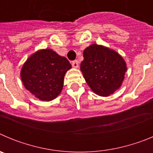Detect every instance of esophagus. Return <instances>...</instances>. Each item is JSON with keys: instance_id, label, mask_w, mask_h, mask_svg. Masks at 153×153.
Instances as JSON below:
<instances>
[{"instance_id": "esophagus-1", "label": "esophagus", "mask_w": 153, "mask_h": 153, "mask_svg": "<svg viewBox=\"0 0 153 153\" xmlns=\"http://www.w3.org/2000/svg\"><path fill=\"white\" fill-rule=\"evenodd\" d=\"M72 66L74 67V68H77L79 67V62H78L77 60H75L72 62Z\"/></svg>"}]
</instances>
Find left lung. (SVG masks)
<instances>
[{
	"label": "left lung",
	"mask_w": 153,
	"mask_h": 153,
	"mask_svg": "<svg viewBox=\"0 0 153 153\" xmlns=\"http://www.w3.org/2000/svg\"><path fill=\"white\" fill-rule=\"evenodd\" d=\"M83 57L80 70L96 94L107 97L120 88L126 64L119 53L103 46L92 44L84 50Z\"/></svg>",
	"instance_id": "left-lung-1"
}]
</instances>
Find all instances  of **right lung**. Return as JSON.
<instances>
[{"label": "right lung", "instance_id": "obj_1", "mask_svg": "<svg viewBox=\"0 0 153 153\" xmlns=\"http://www.w3.org/2000/svg\"><path fill=\"white\" fill-rule=\"evenodd\" d=\"M71 65L51 49L31 55L23 66L21 76L25 88L40 100L51 101L61 92L64 76Z\"/></svg>", "mask_w": 153, "mask_h": 153}]
</instances>
